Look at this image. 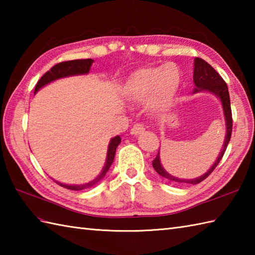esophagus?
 Segmentation results:
<instances>
[{"label":"esophagus","mask_w":255,"mask_h":255,"mask_svg":"<svg viewBox=\"0 0 255 255\" xmlns=\"http://www.w3.org/2000/svg\"><path fill=\"white\" fill-rule=\"evenodd\" d=\"M144 131V127L141 124H136L134 126L130 129V133L132 136H138V134L142 133Z\"/></svg>","instance_id":"esophagus-1"}]
</instances>
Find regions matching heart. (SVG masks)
Here are the masks:
<instances>
[{
  "instance_id": "heart-1",
  "label": "heart",
  "mask_w": 255,
  "mask_h": 255,
  "mask_svg": "<svg viewBox=\"0 0 255 255\" xmlns=\"http://www.w3.org/2000/svg\"><path fill=\"white\" fill-rule=\"evenodd\" d=\"M182 73L174 63L144 67L133 71L122 88L124 99L129 103L147 102L150 112L166 110L181 89Z\"/></svg>"
}]
</instances>
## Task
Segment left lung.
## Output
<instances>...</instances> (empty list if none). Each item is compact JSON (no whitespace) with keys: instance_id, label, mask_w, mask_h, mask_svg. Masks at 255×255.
Here are the masks:
<instances>
[{"instance_id":"1","label":"left lung","mask_w":255,"mask_h":255,"mask_svg":"<svg viewBox=\"0 0 255 255\" xmlns=\"http://www.w3.org/2000/svg\"><path fill=\"white\" fill-rule=\"evenodd\" d=\"M193 81L195 83L196 88L194 89V94L199 93V92H209V93L214 94L217 96L221 102V105L224 108V116L226 119V137H225V142L223 145V149H221L220 153L218 155L217 160L215 161V163L211 165L210 169L205 173V174L200 175L199 177L193 178V180H185V178H178L169 174L164 167L162 166L161 161H160V149L158 155L155 156V159L152 161V166L158 173L159 175L162 177L166 178L167 181H172L175 183H183V184H196L204 181L206 177H208L211 172L215 170V167L218 165L219 162L223 159L225 154V151L227 149V145H228L230 138H231V132H232V114H231V106H230V97H229V91L228 86H227L224 79L220 77L219 73L216 71V70L210 66L209 63L206 62L205 60L200 58H195L194 60V74H193Z\"/></svg>"}]
</instances>
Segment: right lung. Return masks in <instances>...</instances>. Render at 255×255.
I'll list each match as a JSON object with an SVG mask.
<instances>
[{"label": "right lung", "mask_w": 255, "mask_h": 255, "mask_svg": "<svg viewBox=\"0 0 255 255\" xmlns=\"http://www.w3.org/2000/svg\"><path fill=\"white\" fill-rule=\"evenodd\" d=\"M93 62H94L93 59H79V60L64 61V62H60V63L56 64V66H53L49 70V71L46 72L40 78V80L38 81L36 84V88H35V93L39 91L41 88H44L45 85L49 84L56 80L72 77V75L88 74L90 72L91 66ZM121 141H122V139L119 136H116V137L111 139L110 144H108L107 155H106V161H105L104 167H103L102 172L94 178L93 181L85 183V184H81V185H69V184H63V183H60L56 180H53V181H55L57 184H59L60 186L64 187V188H68V189H71V191H82V189L94 186L95 184H97L101 180H103V177L106 175L107 171L110 170V167L114 161V158H115L116 149L118 147V144L121 143Z\"/></svg>", "instance_id": "right-lung-1"}]
</instances>
